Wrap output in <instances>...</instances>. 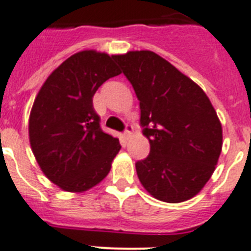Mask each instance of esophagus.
Wrapping results in <instances>:
<instances>
[{"mask_svg": "<svg viewBox=\"0 0 251 251\" xmlns=\"http://www.w3.org/2000/svg\"><path fill=\"white\" fill-rule=\"evenodd\" d=\"M132 132H133V126H130V124H127L126 126V130H124V137L126 138H130V136H132Z\"/></svg>", "mask_w": 251, "mask_h": 251, "instance_id": "34e87169", "label": "esophagus"}]
</instances>
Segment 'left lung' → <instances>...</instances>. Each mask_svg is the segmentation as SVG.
I'll use <instances>...</instances> for the list:
<instances>
[{"label":"left lung","mask_w":251,"mask_h":251,"mask_svg":"<svg viewBox=\"0 0 251 251\" xmlns=\"http://www.w3.org/2000/svg\"><path fill=\"white\" fill-rule=\"evenodd\" d=\"M136 92L141 126L151 152L136 163L138 178L154 199L178 203L203 188L220 157L223 127L200 86L148 50L114 55Z\"/></svg>","instance_id":"1"}]
</instances>
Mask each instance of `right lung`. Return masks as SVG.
Returning a JSON list of instances; mask_svg holds the SVG:
<instances>
[{"label": "right lung", "mask_w": 251, "mask_h": 251, "mask_svg": "<svg viewBox=\"0 0 251 251\" xmlns=\"http://www.w3.org/2000/svg\"><path fill=\"white\" fill-rule=\"evenodd\" d=\"M119 74L114 55L84 50L57 66L37 93L28 119L31 150L44 175L64 191H88L109 174L121 145L101 130L93 97Z\"/></svg>", "instance_id": "right-lung-1"}]
</instances>
